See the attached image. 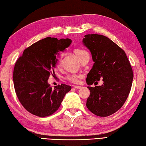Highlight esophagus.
<instances>
[{"label": "esophagus", "instance_id": "1", "mask_svg": "<svg viewBox=\"0 0 146 146\" xmlns=\"http://www.w3.org/2000/svg\"><path fill=\"white\" fill-rule=\"evenodd\" d=\"M73 88L76 89V90H78V89H80L82 87H81V86H73Z\"/></svg>", "mask_w": 146, "mask_h": 146}]
</instances>
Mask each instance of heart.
<instances>
[{
    "label": "heart",
    "instance_id": "1",
    "mask_svg": "<svg viewBox=\"0 0 146 146\" xmlns=\"http://www.w3.org/2000/svg\"><path fill=\"white\" fill-rule=\"evenodd\" d=\"M73 52L75 53V55H76V57H77V58L78 59L79 61L82 60V58H85L86 56H89L87 51L82 49L76 48L74 49ZM60 60H61V56H59L58 58V65H59V64H60ZM66 80H69L71 82L78 84L80 82L81 75L76 73H71V74H69V75L66 76Z\"/></svg>",
    "mask_w": 146,
    "mask_h": 146
}]
</instances>
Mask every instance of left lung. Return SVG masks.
Masks as SVG:
<instances>
[{"mask_svg": "<svg viewBox=\"0 0 146 146\" xmlns=\"http://www.w3.org/2000/svg\"><path fill=\"white\" fill-rule=\"evenodd\" d=\"M83 43L90 49L94 64L86 82L92 85L103 78L102 86L90 87L86 106L98 117H108L122 107L131 88L133 73L125 51L102 35H86Z\"/></svg>", "mask_w": 146, "mask_h": 146, "instance_id": "1", "label": "left lung"}]
</instances>
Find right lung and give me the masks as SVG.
Returning a JSON list of instances; mask_svg holds the SVG:
<instances>
[{
    "label": "right lung",
    "instance_id": "obj_1",
    "mask_svg": "<svg viewBox=\"0 0 146 146\" xmlns=\"http://www.w3.org/2000/svg\"><path fill=\"white\" fill-rule=\"evenodd\" d=\"M70 38L50 36L39 40L24 49L13 70V84L16 95L23 107L40 117L50 116L60 107L64 96L71 86L61 84L51 87L49 76L55 75L59 51L70 45Z\"/></svg>",
    "mask_w": 146,
    "mask_h": 146
}]
</instances>
